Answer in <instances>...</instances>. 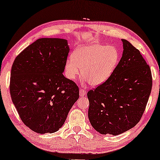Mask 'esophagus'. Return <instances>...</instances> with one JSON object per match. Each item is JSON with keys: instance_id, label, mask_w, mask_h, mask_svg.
<instances>
[{"instance_id": "obj_1", "label": "esophagus", "mask_w": 160, "mask_h": 160, "mask_svg": "<svg viewBox=\"0 0 160 160\" xmlns=\"http://www.w3.org/2000/svg\"><path fill=\"white\" fill-rule=\"evenodd\" d=\"M79 94H80L81 97H82V96H85V95H86L87 92H86V91L84 90V89H80Z\"/></svg>"}]
</instances>
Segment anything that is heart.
Returning a JSON list of instances; mask_svg holds the SVG:
<instances>
[{
  "instance_id": "b5f03b06",
  "label": "heart",
  "mask_w": 160,
  "mask_h": 160,
  "mask_svg": "<svg viewBox=\"0 0 160 160\" xmlns=\"http://www.w3.org/2000/svg\"><path fill=\"white\" fill-rule=\"evenodd\" d=\"M119 61V52L114 47L100 43L78 47L73 58L65 62L68 78L74 80L82 68V76L92 86H99L110 78Z\"/></svg>"
}]
</instances>
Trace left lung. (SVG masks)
Returning <instances> with one entry per match:
<instances>
[{
    "label": "left lung",
    "instance_id": "8db88e82",
    "mask_svg": "<svg viewBox=\"0 0 160 160\" xmlns=\"http://www.w3.org/2000/svg\"><path fill=\"white\" fill-rule=\"evenodd\" d=\"M122 41V57L110 78L87 93L89 122L102 135H117L136 125L152 91L149 65L138 49Z\"/></svg>",
    "mask_w": 160,
    "mask_h": 160
}]
</instances>
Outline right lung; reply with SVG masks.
<instances>
[{
	"instance_id": "add662e5",
	"label": "right lung",
	"mask_w": 160,
	"mask_h": 160,
	"mask_svg": "<svg viewBox=\"0 0 160 160\" xmlns=\"http://www.w3.org/2000/svg\"><path fill=\"white\" fill-rule=\"evenodd\" d=\"M69 51L65 39L39 38L12 65V102L23 123L39 134L57 132L79 98L77 85L62 74Z\"/></svg>"
}]
</instances>
